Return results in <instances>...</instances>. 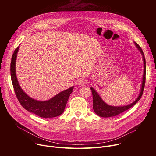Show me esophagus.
<instances>
[{
  "label": "esophagus",
  "instance_id": "esophagus-1",
  "mask_svg": "<svg viewBox=\"0 0 156 156\" xmlns=\"http://www.w3.org/2000/svg\"><path fill=\"white\" fill-rule=\"evenodd\" d=\"M87 84V81L85 80H84V79H81V80H80L79 81H78V85L79 86H85L86 84Z\"/></svg>",
  "mask_w": 156,
  "mask_h": 156
}]
</instances>
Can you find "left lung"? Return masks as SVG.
<instances>
[{
    "mask_svg": "<svg viewBox=\"0 0 156 156\" xmlns=\"http://www.w3.org/2000/svg\"><path fill=\"white\" fill-rule=\"evenodd\" d=\"M135 44L137 48L140 51L141 54L143 55V62H144V73H143V81L141 84V88L140 93L138 97V98L133 102V103L125 105V106H120V107H115V106H111L106 103H105L100 96L98 94V93L94 90L93 87H91V90L92 91L93 98V109L95 113L101 117H114L116 115H118L119 114L125 112V111L128 110L131 107H132L133 105H135L141 99L144 88L145 86V82H146V60L144 55L143 51L141 47L138 45V44L135 42Z\"/></svg>",
    "mask_w": 156,
    "mask_h": 156,
    "instance_id": "8db88e82",
    "label": "left lung"
}]
</instances>
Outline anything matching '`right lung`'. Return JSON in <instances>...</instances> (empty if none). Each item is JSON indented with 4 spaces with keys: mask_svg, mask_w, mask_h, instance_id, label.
I'll return each mask as SVG.
<instances>
[{
    "mask_svg": "<svg viewBox=\"0 0 156 156\" xmlns=\"http://www.w3.org/2000/svg\"><path fill=\"white\" fill-rule=\"evenodd\" d=\"M18 46L15 50L10 63V75L16 96L20 104L29 112L42 118H53L61 115L64 111L69 98L73 90V86L60 92L46 101H39L28 96L21 88L16 76L15 62Z\"/></svg>",
    "mask_w": 156,
    "mask_h": 156,
    "instance_id": "right-lung-1",
    "label": "right lung"
}]
</instances>
